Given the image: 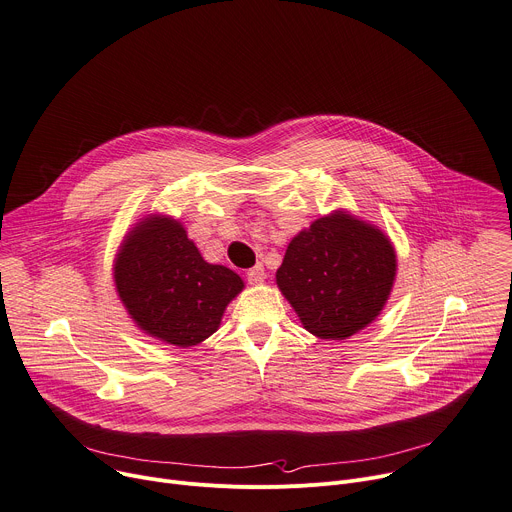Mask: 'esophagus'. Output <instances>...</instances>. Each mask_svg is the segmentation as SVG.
<instances>
[{
    "label": "esophagus",
    "instance_id": "1",
    "mask_svg": "<svg viewBox=\"0 0 512 512\" xmlns=\"http://www.w3.org/2000/svg\"><path fill=\"white\" fill-rule=\"evenodd\" d=\"M248 282L250 285H260V282H264V278H266V270H264V266L262 264H256L254 268H250L248 270Z\"/></svg>",
    "mask_w": 512,
    "mask_h": 512
}]
</instances>
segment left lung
I'll return each instance as SVG.
<instances>
[{
  "mask_svg": "<svg viewBox=\"0 0 512 512\" xmlns=\"http://www.w3.org/2000/svg\"><path fill=\"white\" fill-rule=\"evenodd\" d=\"M394 274L388 236L348 211H333L291 240L276 285L307 331L348 339L380 315Z\"/></svg>",
  "mask_w": 512,
  "mask_h": 512,
  "instance_id": "8db88e82",
  "label": "left lung"
}]
</instances>
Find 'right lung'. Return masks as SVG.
<instances>
[{
  "label": "right lung",
  "instance_id": "right-lung-1",
  "mask_svg": "<svg viewBox=\"0 0 512 512\" xmlns=\"http://www.w3.org/2000/svg\"><path fill=\"white\" fill-rule=\"evenodd\" d=\"M116 291L134 323L164 344L191 348L217 331L244 280L209 264L181 221L148 215L126 234L113 264Z\"/></svg>",
  "mask_w": 512,
  "mask_h": 512
}]
</instances>
